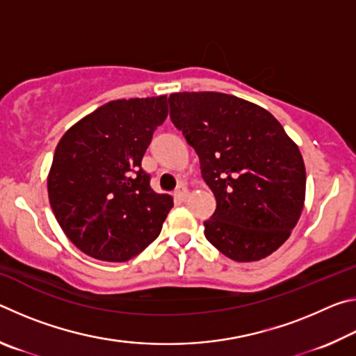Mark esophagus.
Here are the masks:
<instances>
[{
    "instance_id": "1",
    "label": "esophagus",
    "mask_w": 356,
    "mask_h": 356,
    "mask_svg": "<svg viewBox=\"0 0 356 356\" xmlns=\"http://www.w3.org/2000/svg\"><path fill=\"white\" fill-rule=\"evenodd\" d=\"M186 196H188V190H186V186H184V185L177 186V190L174 191V197H176V200L180 202H184L186 200Z\"/></svg>"
}]
</instances>
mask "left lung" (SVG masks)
<instances>
[{"label": "left lung", "instance_id": "left-lung-1", "mask_svg": "<svg viewBox=\"0 0 356 356\" xmlns=\"http://www.w3.org/2000/svg\"><path fill=\"white\" fill-rule=\"evenodd\" d=\"M168 104L216 200L204 221L206 238L237 262L272 254L303 210L306 171L297 144L267 110L234 95L176 92Z\"/></svg>", "mask_w": 356, "mask_h": 356}]
</instances>
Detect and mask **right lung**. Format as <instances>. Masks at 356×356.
<instances>
[{"label":"right lung","instance_id":"1","mask_svg":"<svg viewBox=\"0 0 356 356\" xmlns=\"http://www.w3.org/2000/svg\"><path fill=\"white\" fill-rule=\"evenodd\" d=\"M166 95L113 100L83 118L58 143L48 200L65 236L84 254L125 262L159 237L174 202L150 188L141 168Z\"/></svg>","mask_w":356,"mask_h":356}]
</instances>
